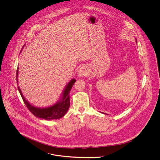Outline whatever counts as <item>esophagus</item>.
Masks as SVG:
<instances>
[{
  "mask_svg": "<svg viewBox=\"0 0 160 160\" xmlns=\"http://www.w3.org/2000/svg\"><path fill=\"white\" fill-rule=\"evenodd\" d=\"M88 73V71L87 68L85 66L82 67L78 71V76L80 77L86 76Z\"/></svg>",
  "mask_w": 160,
  "mask_h": 160,
  "instance_id": "1",
  "label": "esophagus"
}]
</instances>
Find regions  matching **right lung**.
Here are the masks:
<instances>
[{
  "mask_svg": "<svg viewBox=\"0 0 160 160\" xmlns=\"http://www.w3.org/2000/svg\"><path fill=\"white\" fill-rule=\"evenodd\" d=\"M17 77H18V68L17 70ZM76 82L75 79H72L70 82L66 86L63 94L62 98L60 101L57 103L54 104L51 107H48L47 108H38L33 107L24 98L23 94L21 92L20 88L18 86V90L19 93L23 99V101L28 108V110L34 115L36 117L45 119L47 120H51L54 119H58L63 117L67 112L68 111L70 107V92L74 84ZM18 82V81H17Z\"/></svg>",
  "mask_w": 160,
  "mask_h": 160,
  "instance_id": "add662e5",
  "label": "right lung"
}]
</instances>
